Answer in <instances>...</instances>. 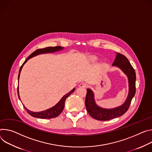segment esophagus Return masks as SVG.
<instances>
[{
	"label": "esophagus",
	"instance_id": "34e87169",
	"mask_svg": "<svg viewBox=\"0 0 152 152\" xmlns=\"http://www.w3.org/2000/svg\"><path fill=\"white\" fill-rule=\"evenodd\" d=\"M79 87L85 88H86V87H87V85H86V84L85 83H80V85H79Z\"/></svg>",
	"mask_w": 152,
	"mask_h": 152
}]
</instances>
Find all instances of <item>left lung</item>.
Instances as JSON below:
<instances>
[{
	"mask_svg": "<svg viewBox=\"0 0 152 152\" xmlns=\"http://www.w3.org/2000/svg\"><path fill=\"white\" fill-rule=\"evenodd\" d=\"M112 66H116L127 75L129 82V94L124 104L113 109H104L98 106L95 101L94 94L90 89H87L85 105L89 114L94 119L107 121L124 115L128 110L131 101L136 92V74L128 59L123 54L116 53Z\"/></svg>",
	"mask_w": 152,
	"mask_h": 152,
	"instance_id": "8db88e82",
	"label": "left lung"
}]
</instances>
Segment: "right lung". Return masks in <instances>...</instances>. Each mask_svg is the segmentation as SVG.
Masks as SVG:
<instances>
[{
	"label": "right lung",
	"mask_w": 152,
	"mask_h": 152,
	"mask_svg": "<svg viewBox=\"0 0 152 152\" xmlns=\"http://www.w3.org/2000/svg\"><path fill=\"white\" fill-rule=\"evenodd\" d=\"M63 49V47L61 46H55V47H47V48H45L43 49H37L36 50H35L34 52L32 53L26 59V60L24 61V63L22 64V65L21 66L20 70H19V75H18V80L19 79L20 77V72L22 71V67L23 66V65L25 64V63L31 58L36 56L37 55L39 54H46V53H55L57 51H58V50H61ZM75 88H74L72 90H71L69 92H68L67 94H66V95H64L61 99L59 101L57 104H56L54 106H53V107L50 108L49 109H47L45 111H42V112H34L31 111L29 110H28L26 107H25V106L23 104L25 109L27 111V112L32 116L35 117V118H42V119H50V118H56L57 116H58L63 111L64 107V103H65V100L68 97L72 92H74L75 91ZM18 96L20 100V98L19 96V86L18 87ZM21 101V100H20Z\"/></svg>",
	"instance_id": "add662e5"
}]
</instances>
